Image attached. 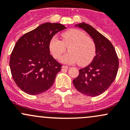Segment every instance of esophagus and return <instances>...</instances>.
<instances>
[{
  "label": "esophagus",
  "mask_w": 130,
  "mask_h": 130,
  "mask_svg": "<svg viewBox=\"0 0 130 130\" xmlns=\"http://www.w3.org/2000/svg\"><path fill=\"white\" fill-rule=\"evenodd\" d=\"M62 68H63V69H67V70H69V69H70V67H68V66H65V65H63V66H62Z\"/></svg>",
  "instance_id": "1"
}]
</instances>
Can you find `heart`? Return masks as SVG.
I'll return each mask as SVG.
<instances>
[{
	"label": "heart",
	"mask_w": 130,
	"mask_h": 130,
	"mask_svg": "<svg viewBox=\"0 0 130 130\" xmlns=\"http://www.w3.org/2000/svg\"><path fill=\"white\" fill-rule=\"evenodd\" d=\"M62 40L54 37L50 40L48 48L55 59H58L68 47L67 54L61 57L60 61L65 64L78 63L80 65L90 63L96 55V47L93 40L86 36L85 33L78 29L70 30L62 35Z\"/></svg>",
	"instance_id": "b5f03b06"
}]
</instances>
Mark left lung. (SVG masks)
I'll list each match as a JSON object with an SVG mask.
<instances>
[{
  "label": "left lung",
  "instance_id": "8db88e82",
  "mask_svg": "<svg viewBox=\"0 0 130 130\" xmlns=\"http://www.w3.org/2000/svg\"><path fill=\"white\" fill-rule=\"evenodd\" d=\"M92 38L96 47V55L86 67L79 70L73 80L76 89L88 96H96L105 92L115 79L119 61L115 49L102 34L85 22L76 24Z\"/></svg>",
  "mask_w": 130,
  "mask_h": 130
}]
</instances>
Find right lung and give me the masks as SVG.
I'll return each instance as SVG.
<instances>
[{"mask_svg":"<svg viewBox=\"0 0 130 130\" xmlns=\"http://www.w3.org/2000/svg\"><path fill=\"white\" fill-rule=\"evenodd\" d=\"M65 28L58 23H45L26 33L15 43L10 69L14 82L26 93L39 95L54 84L61 65L50 54L48 44L54 35Z\"/></svg>","mask_w":130,"mask_h":130,"instance_id":"1","label":"right lung"}]
</instances>
